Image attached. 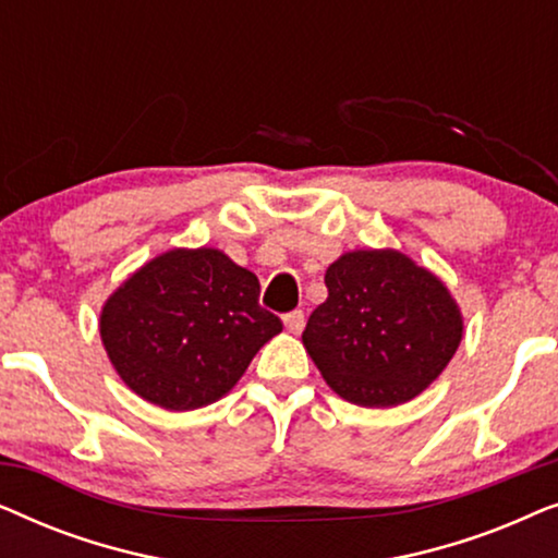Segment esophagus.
I'll list each match as a JSON object with an SVG mask.
<instances>
[{
  "instance_id": "1",
  "label": "esophagus",
  "mask_w": 558,
  "mask_h": 558,
  "mask_svg": "<svg viewBox=\"0 0 558 558\" xmlns=\"http://www.w3.org/2000/svg\"><path fill=\"white\" fill-rule=\"evenodd\" d=\"M284 327L292 335H300L304 330V312L294 310V312H289V315H284Z\"/></svg>"
}]
</instances>
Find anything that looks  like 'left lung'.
<instances>
[{
    "mask_svg": "<svg viewBox=\"0 0 558 558\" xmlns=\"http://www.w3.org/2000/svg\"><path fill=\"white\" fill-rule=\"evenodd\" d=\"M327 300L302 342L327 386L350 403H407L447 368L462 312L445 281L393 248L348 251L325 274Z\"/></svg>",
    "mask_w": 558,
    "mask_h": 558,
    "instance_id": "8db88e82",
    "label": "left lung"
}]
</instances>
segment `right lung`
<instances>
[{"label": "right lung", "instance_id": "obj_1", "mask_svg": "<svg viewBox=\"0 0 558 558\" xmlns=\"http://www.w3.org/2000/svg\"><path fill=\"white\" fill-rule=\"evenodd\" d=\"M256 274L218 248H172L136 269L98 330L121 380L144 401L193 411L223 399L281 319L258 307Z\"/></svg>", "mask_w": 558, "mask_h": 558}]
</instances>
